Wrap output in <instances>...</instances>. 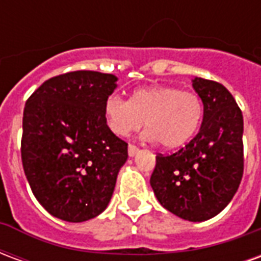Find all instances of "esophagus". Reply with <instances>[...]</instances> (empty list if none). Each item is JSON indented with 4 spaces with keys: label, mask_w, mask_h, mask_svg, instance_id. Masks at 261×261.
<instances>
[{
    "label": "esophagus",
    "mask_w": 261,
    "mask_h": 261,
    "mask_svg": "<svg viewBox=\"0 0 261 261\" xmlns=\"http://www.w3.org/2000/svg\"><path fill=\"white\" fill-rule=\"evenodd\" d=\"M138 151H140V149H138L136 145H128V155H130L131 158H133V156H136L137 153H138Z\"/></svg>",
    "instance_id": "1"
}]
</instances>
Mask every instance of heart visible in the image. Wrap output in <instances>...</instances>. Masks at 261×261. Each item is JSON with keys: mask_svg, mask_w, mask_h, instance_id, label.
Returning <instances> with one entry per match:
<instances>
[{"mask_svg": "<svg viewBox=\"0 0 261 261\" xmlns=\"http://www.w3.org/2000/svg\"><path fill=\"white\" fill-rule=\"evenodd\" d=\"M103 116L114 136L128 137L145 121V140L175 149L196 136L202 120V103L193 92L172 86H145L134 89L128 102L117 95L106 97Z\"/></svg>", "mask_w": 261, "mask_h": 261, "instance_id": "1", "label": "heart"}]
</instances>
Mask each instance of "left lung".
Wrapping results in <instances>:
<instances>
[{
    "mask_svg": "<svg viewBox=\"0 0 261 261\" xmlns=\"http://www.w3.org/2000/svg\"><path fill=\"white\" fill-rule=\"evenodd\" d=\"M204 106L200 131L177 152L156 156L151 186L161 205L179 218L201 222L224 210L243 176V116L230 92L194 78Z\"/></svg>",
    "mask_w": 261,
    "mask_h": 261,
    "instance_id": "8db88e82",
    "label": "left lung"
}]
</instances>
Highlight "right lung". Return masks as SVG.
Masks as SVG:
<instances>
[{
  "instance_id": "1",
  "label": "right lung",
  "mask_w": 261,
  "mask_h": 261,
  "mask_svg": "<svg viewBox=\"0 0 261 261\" xmlns=\"http://www.w3.org/2000/svg\"><path fill=\"white\" fill-rule=\"evenodd\" d=\"M117 76L74 71L46 81L23 110L22 164L37 201L56 218L84 222L113 196L127 144L109 130L103 103Z\"/></svg>"
}]
</instances>
